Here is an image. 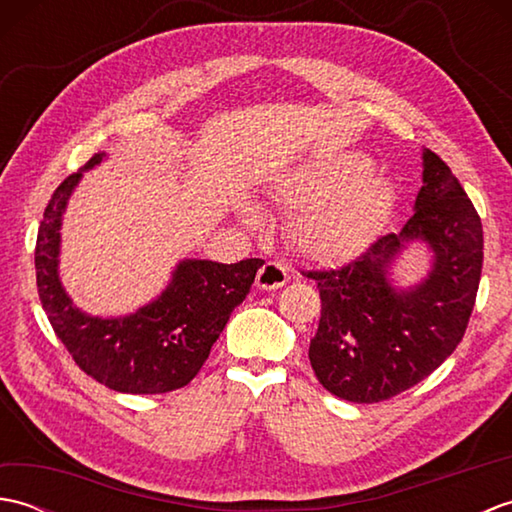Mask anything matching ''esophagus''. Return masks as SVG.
Masks as SVG:
<instances>
[{
	"label": "esophagus",
	"instance_id": "34e87169",
	"mask_svg": "<svg viewBox=\"0 0 512 512\" xmlns=\"http://www.w3.org/2000/svg\"><path fill=\"white\" fill-rule=\"evenodd\" d=\"M288 281V270L277 262H266L257 273V288L259 290H277Z\"/></svg>",
	"mask_w": 512,
	"mask_h": 512
}]
</instances>
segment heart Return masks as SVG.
I'll return each instance as SVG.
<instances>
[{"instance_id": "obj_1", "label": "heart", "mask_w": 512, "mask_h": 512, "mask_svg": "<svg viewBox=\"0 0 512 512\" xmlns=\"http://www.w3.org/2000/svg\"><path fill=\"white\" fill-rule=\"evenodd\" d=\"M275 198L295 211L288 222L290 244L310 262L347 264L376 242L396 200L394 184L369 167L363 154H336L308 160L281 173ZM239 217L250 228L259 224L253 206Z\"/></svg>"}]
</instances>
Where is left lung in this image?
<instances>
[{
	"label": "left lung",
	"instance_id": "1",
	"mask_svg": "<svg viewBox=\"0 0 512 512\" xmlns=\"http://www.w3.org/2000/svg\"><path fill=\"white\" fill-rule=\"evenodd\" d=\"M413 245L428 273L413 285L395 275ZM484 259L482 222L451 169L422 149V187L400 233L380 237L341 270L308 273L321 295L310 365L336 398L369 405L427 378L462 341Z\"/></svg>",
	"mask_w": 512,
	"mask_h": 512
}]
</instances>
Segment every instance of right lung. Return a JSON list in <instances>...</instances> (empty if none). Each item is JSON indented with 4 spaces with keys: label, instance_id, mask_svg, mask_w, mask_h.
I'll list each match as a JSON object with an SVG mask.
<instances>
[{
    "label": "right lung",
    "instance_id": "obj_1",
    "mask_svg": "<svg viewBox=\"0 0 512 512\" xmlns=\"http://www.w3.org/2000/svg\"><path fill=\"white\" fill-rule=\"evenodd\" d=\"M107 158V151L94 154L52 193L35 248L39 299L54 332L85 374L121 394H167L189 385L200 372L264 259L220 264L184 257L160 295L134 312L99 317L81 310L61 281V226L83 173Z\"/></svg>",
    "mask_w": 512,
    "mask_h": 512
}]
</instances>
